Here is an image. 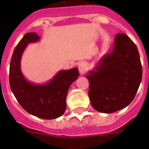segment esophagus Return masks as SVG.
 <instances>
[{"label": "esophagus", "mask_w": 149, "mask_h": 149, "mask_svg": "<svg viewBox=\"0 0 149 149\" xmlns=\"http://www.w3.org/2000/svg\"><path fill=\"white\" fill-rule=\"evenodd\" d=\"M79 72L81 75H84L87 70V64L86 63H80L78 65Z\"/></svg>", "instance_id": "esophagus-1"}]
</instances>
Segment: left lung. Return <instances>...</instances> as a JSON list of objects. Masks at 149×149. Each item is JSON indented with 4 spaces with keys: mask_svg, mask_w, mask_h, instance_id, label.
Masks as SVG:
<instances>
[{
    "mask_svg": "<svg viewBox=\"0 0 149 149\" xmlns=\"http://www.w3.org/2000/svg\"><path fill=\"white\" fill-rule=\"evenodd\" d=\"M141 77L142 66L136 45L127 35L118 34L113 50L86 75L93 107L106 113L126 107L136 95Z\"/></svg>",
    "mask_w": 149,
    "mask_h": 149,
    "instance_id": "1",
    "label": "left lung"
}]
</instances>
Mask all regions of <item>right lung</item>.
Returning a JSON list of instances; mask_svg holds the SVG:
<instances>
[{
  "instance_id": "obj_1",
  "label": "right lung",
  "mask_w": 149,
  "mask_h": 149,
  "mask_svg": "<svg viewBox=\"0 0 149 149\" xmlns=\"http://www.w3.org/2000/svg\"><path fill=\"white\" fill-rule=\"evenodd\" d=\"M40 39L36 32L26 33L15 47L10 59L9 82L12 93L28 113L42 119H55L66 109V96L70 85L79 77L77 68L61 70L42 85L27 81L21 71L22 55L29 43Z\"/></svg>"
}]
</instances>
